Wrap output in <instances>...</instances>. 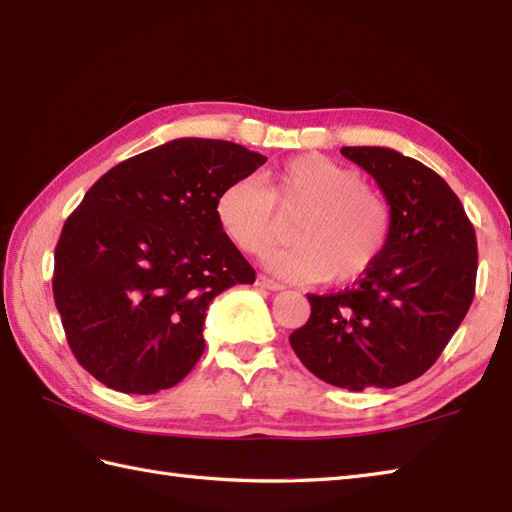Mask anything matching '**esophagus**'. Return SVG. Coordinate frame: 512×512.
<instances>
[{"instance_id": "1", "label": "esophagus", "mask_w": 512, "mask_h": 512, "mask_svg": "<svg viewBox=\"0 0 512 512\" xmlns=\"http://www.w3.org/2000/svg\"><path fill=\"white\" fill-rule=\"evenodd\" d=\"M257 286L264 288V290H281V288H284V286L279 284V281L270 279V277H266V275H259V277H257Z\"/></svg>"}]
</instances>
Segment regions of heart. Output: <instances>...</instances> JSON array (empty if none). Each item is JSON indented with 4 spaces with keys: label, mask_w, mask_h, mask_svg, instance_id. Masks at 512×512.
<instances>
[{
    "label": "heart",
    "mask_w": 512,
    "mask_h": 512,
    "mask_svg": "<svg viewBox=\"0 0 512 512\" xmlns=\"http://www.w3.org/2000/svg\"><path fill=\"white\" fill-rule=\"evenodd\" d=\"M295 244L266 255V266L295 281L352 284L383 257L391 237V206L363 184L356 169L321 154H301L268 176L239 178L220 191L215 220L248 255H259L294 220Z\"/></svg>",
    "instance_id": "1"
}]
</instances>
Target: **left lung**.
<instances>
[{"instance_id":"left-lung-1","label":"left lung","mask_w":512,"mask_h":512,"mask_svg":"<svg viewBox=\"0 0 512 512\" xmlns=\"http://www.w3.org/2000/svg\"><path fill=\"white\" fill-rule=\"evenodd\" d=\"M391 206V237L352 288L308 295L310 319L290 345L314 376L336 387L391 389L422 376L471 308L475 228L436 171L387 147H343Z\"/></svg>"}]
</instances>
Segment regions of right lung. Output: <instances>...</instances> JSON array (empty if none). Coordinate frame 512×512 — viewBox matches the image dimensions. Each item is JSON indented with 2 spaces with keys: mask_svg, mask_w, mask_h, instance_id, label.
Returning <instances> with one entry per match:
<instances>
[{
  "mask_svg": "<svg viewBox=\"0 0 512 512\" xmlns=\"http://www.w3.org/2000/svg\"><path fill=\"white\" fill-rule=\"evenodd\" d=\"M266 160L228 140L178 138L85 193L54 248L52 292L70 350L96 380L156 394L200 361L209 303L255 281L215 200Z\"/></svg>",
  "mask_w": 512,
  "mask_h": 512,
  "instance_id": "1",
  "label": "right lung"
}]
</instances>
